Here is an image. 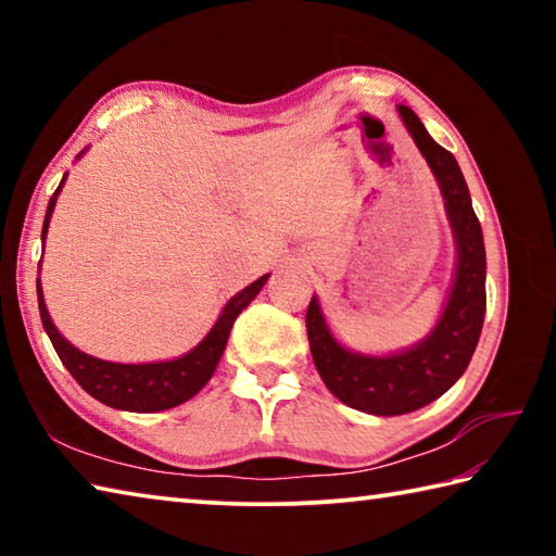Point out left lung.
<instances>
[{"mask_svg": "<svg viewBox=\"0 0 556 556\" xmlns=\"http://www.w3.org/2000/svg\"><path fill=\"white\" fill-rule=\"evenodd\" d=\"M397 112L439 186L456 244L454 279L437 324L414 345L375 355L341 343L316 294L306 312L308 345L324 384L348 407L375 417L427 407L454 388L473 357L485 318V244L466 178L454 154L431 139L407 105H397Z\"/></svg>", "mask_w": 556, "mask_h": 556, "instance_id": "obj_1", "label": "left lung"}]
</instances>
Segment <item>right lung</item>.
<instances>
[{"instance_id":"add662e5","label":"right lung","mask_w":556,"mask_h":556,"mask_svg":"<svg viewBox=\"0 0 556 556\" xmlns=\"http://www.w3.org/2000/svg\"><path fill=\"white\" fill-rule=\"evenodd\" d=\"M86 152H80L75 159H80ZM68 176V174H65ZM65 176L61 178L59 188L51 195L49 208H46L43 230H41V244L46 248V235H49V223L59 201V193L65 184ZM39 275H41V262H39ZM269 275H262L260 279L252 281L250 287H244L238 294H232L225 306L220 308L218 318L211 326V331L205 333L191 351L172 357V361H152V363H115V361H102L90 353H83L80 348H75L68 338H65L59 328H55L53 318L46 308L43 287L41 279H36V296H39V312L43 331L49 333L51 343L59 353L61 363L65 365L75 382L86 390L90 397L108 404L112 409L122 412H164L178 407L186 400H191L193 394H199L205 382L213 378L215 368H218L225 345H228L230 328L235 318L240 316L242 308L250 306V301L255 299L262 287L267 285Z\"/></svg>"}]
</instances>
